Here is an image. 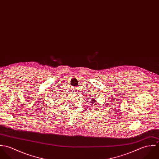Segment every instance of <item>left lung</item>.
I'll return each mask as SVG.
<instances>
[{"label":"left lung","instance_id":"8db88e82","mask_svg":"<svg viewBox=\"0 0 159 159\" xmlns=\"http://www.w3.org/2000/svg\"><path fill=\"white\" fill-rule=\"evenodd\" d=\"M93 100H94V99H93ZM95 102H96V100H92L91 102V103H92V104H94V103H95Z\"/></svg>","mask_w":159,"mask_h":159}]
</instances>
